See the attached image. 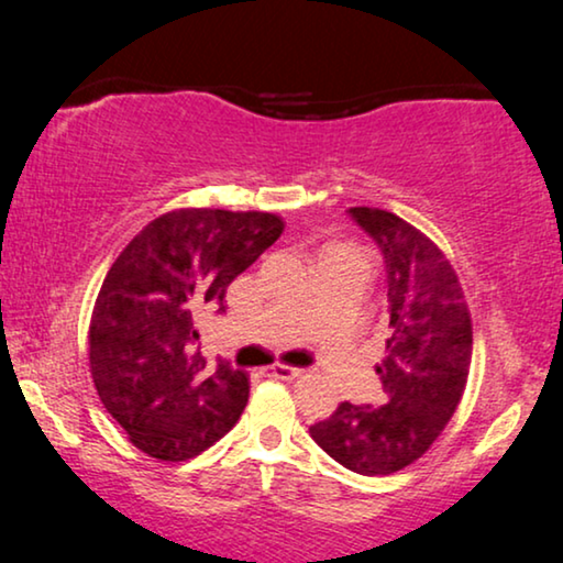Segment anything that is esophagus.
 <instances>
[{
  "mask_svg": "<svg viewBox=\"0 0 563 563\" xmlns=\"http://www.w3.org/2000/svg\"><path fill=\"white\" fill-rule=\"evenodd\" d=\"M268 376H276V379H299V376H302V368L276 364V366H272V372H268Z\"/></svg>",
  "mask_w": 563,
  "mask_h": 563,
  "instance_id": "1",
  "label": "esophagus"
}]
</instances>
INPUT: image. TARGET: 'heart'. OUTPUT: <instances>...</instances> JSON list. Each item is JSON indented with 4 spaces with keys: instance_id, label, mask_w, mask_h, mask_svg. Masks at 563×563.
Masks as SVG:
<instances>
[{
    "instance_id": "1",
    "label": "heart",
    "mask_w": 563,
    "mask_h": 563,
    "mask_svg": "<svg viewBox=\"0 0 563 563\" xmlns=\"http://www.w3.org/2000/svg\"><path fill=\"white\" fill-rule=\"evenodd\" d=\"M325 253H349V256L364 258V253H361L358 249H353V245H333V249H328ZM364 261H366V258H364Z\"/></svg>"
}]
</instances>
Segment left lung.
I'll list each match as a JSON object with an SVG mask.
<instances>
[{
  "instance_id": "8db88e82",
  "label": "left lung",
  "mask_w": 563,
  "mask_h": 563,
  "mask_svg": "<svg viewBox=\"0 0 563 563\" xmlns=\"http://www.w3.org/2000/svg\"><path fill=\"white\" fill-rule=\"evenodd\" d=\"M349 214L379 245L387 272L389 338L376 366L387 405L341 402L310 435L351 472L387 476L418 461L456 412L472 364V314L456 272L428 235L376 207Z\"/></svg>"
}]
</instances>
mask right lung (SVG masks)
I'll list each match as a JSON object with an SVG mask.
<instances>
[{
  "mask_svg": "<svg viewBox=\"0 0 563 563\" xmlns=\"http://www.w3.org/2000/svg\"><path fill=\"white\" fill-rule=\"evenodd\" d=\"M272 212L210 207L166 212L125 245L99 289L89 368L130 443L187 461L218 443L249 402V376L199 353V314L225 312V291L276 238Z\"/></svg>",
  "mask_w": 563,
  "mask_h": 563,
  "instance_id": "add662e5",
  "label": "right lung"
}]
</instances>
